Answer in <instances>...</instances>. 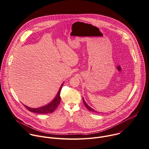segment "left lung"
Segmentation results:
<instances>
[{
	"instance_id": "left-lung-1",
	"label": "left lung",
	"mask_w": 149,
	"mask_h": 149,
	"mask_svg": "<svg viewBox=\"0 0 149 149\" xmlns=\"http://www.w3.org/2000/svg\"><path fill=\"white\" fill-rule=\"evenodd\" d=\"M83 99V102H84V104H85V107H86V109L89 111H92V112H95V113H99L98 111H95L94 109H92L90 106H89L88 104H87V103L85 102V100L84 99V97L82 98Z\"/></svg>"
}]
</instances>
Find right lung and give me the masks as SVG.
<instances>
[{
    "mask_svg": "<svg viewBox=\"0 0 149 149\" xmlns=\"http://www.w3.org/2000/svg\"><path fill=\"white\" fill-rule=\"evenodd\" d=\"M63 84H64V82L61 84V86L60 87V89H59L57 95H56L55 97L49 103L47 104L46 105H45L43 106H42V107H40L38 108H31V107H28L24 104H23V105L26 109H28L29 111L32 112V113L42 114L53 113L57 108L58 106L59 105V104L60 103V101H61L60 92H61L62 86L63 85Z\"/></svg>",
    "mask_w": 149,
    "mask_h": 149,
    "instance_id": "obj_1",
    "label": "right lung"
}]
</instances>
